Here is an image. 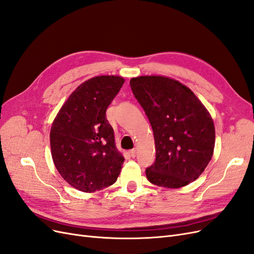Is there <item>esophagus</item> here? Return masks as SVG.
Returning a JSON list of instances; mask_svg holds the SVG:
<instances>
[{
	"mask_svg": "<svg viewBox=\"0 0 254 254\" xmlns=\"http://www.w3.org/2000/svg\"><path fill=\"white\" fill-rule=\"evenodd\" d=\"M135 153H136V149H135V148H133V149H130V150H129V155L131 156L132 158H134V157H135Z\"/></svg>",
	"mask_w": 254,
	"mask_h": 254,
	"instance_id": "obj_1",
	"label": "esophagus"
}]
</instances>
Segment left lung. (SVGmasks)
<instances>
[{
  "label": "left lung",
  "mask_w": 254,
  "mask_h": 254,
  "mask_svg": "<svg viewBox=\"0 0 254 254\" xmlns=\"http://www.w3.org/2000/svg\"><path fill=\"white\" fill-rule=\"evenodd\" d=\"M153 131L155 163L146 168L149 182L178 189L195 181L212 159L215 128L197 96L178 80L140 76L130 80Z\"/></svg>",
  "instance_id": "obj_1"
}]
</instances>
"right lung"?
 Listing matches in <instances>:
<instances>
[{"label":"right lung","mask_w":254,"mask_h":254,"mask_svg":"<svg viewBox=\"0 0 254 254\" xmlns=\"http://www.w3.org/2000/svg\"><path fill=\"white\" fill-rule=\"evenodd\" d=\"M124 82L113 75L82 82L53 122L54 164L68 184L84 193L112 186L121 173L125 159L115 146L106 111Z\"/></svg>","instance_id":"right-lung-1"}]
</instances>
